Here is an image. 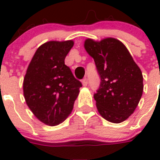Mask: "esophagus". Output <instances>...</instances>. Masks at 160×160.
<instances>
[{"label":"esophagus","mask_w":160,"mask_h":160,"mask_svg":"<svg viewBox=\"0 0 160 160\" xmlns=\"http://www.w3.org/2000/svg\"><path fill=\"white\" fill-rule=\"evenodd\" d=\"M82 85L83 86H86V85H88V80L86 78H85V79H83L82 80Z\"/></svg>","instance_id":"1"}]
</instances>
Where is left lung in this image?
<instances>
[{"mask_svg":"<svg viewBox=\"0 0 160 160\" xmlns=\"http://www.w3.org/2000/svg\"><path fill=\"white\" fill-rule=\"evenodd\" d=\"M85 49L94 59L100 85L94 95L100 115L119 124L136 109L144 85L139 67L121 41L105 38L100 41L87 39Z\"/></svg>","mask_w":160,"mask_h":160,"instance_id":"1","label":"left lung"}]
</instances>
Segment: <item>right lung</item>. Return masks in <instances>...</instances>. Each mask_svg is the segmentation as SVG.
<instances>
[{
	"instance_id": "obj_1",
	"label": "right lung",
	"mask_w": 160,
	"mask_h": 160,
	"mask_svg": "<svg viewBox=\"0 0 160 160\" xmlns=\"http://www.w3.org/2000/svg\"><path fill=\"white\" fill-rule=\"evenodd\" d=\"M73 46V41L41 45L24 78L26 104L39 120L50 126L62 123L69 116L82 86L65 65V56Z\"/></svg>"
}]
</instances>
